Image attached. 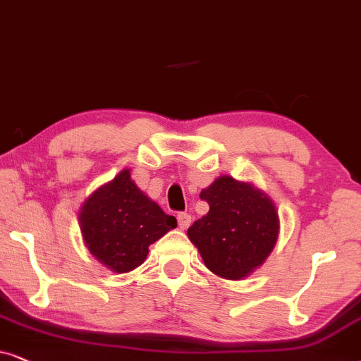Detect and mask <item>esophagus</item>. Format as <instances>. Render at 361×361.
Instances as JSON below:
<instances>
[{"instance_id":"34e87169","label":"esophagus","mask_w":361,"mask_h":361,"mask_svg":"<svg viewBox=\"0 0 361 361\" xmlns=\"http://www.w3.org/2000/svg\"><path fill=\"white\" fill-rule=\"evenodd\" d=\"M190 224H191V216L188 213L178 214V226H180V229H186Z\"/></svg>"}]
</instances>
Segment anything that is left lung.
<instances>
[{
	"instance_id": "left-lung-1",
	"label": "left lung",
	"mask_w": 361,
	"mask_h": 361,
	"mask_svg": "<svg viewBox=\"0 0 361 361\" xmlns=\"http://www.w3.org/2000/svg\"><path fill=\"white\" fill-rule=\"evenodd\" d=\"M208 214L188 229L204 266L216 276L241 281L262 266L279 236V214L272 200L251 183L219 176L200 195Z\"/></svg>"
}]
</instances>
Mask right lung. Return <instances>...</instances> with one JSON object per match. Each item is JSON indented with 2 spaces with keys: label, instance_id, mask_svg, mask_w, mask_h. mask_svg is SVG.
Returning <instances> with one entry per match:
<instances>
[{
  "label": "right lung",
  "instance_id": "add662e5",
  "mask_svg": "<svg viewBox=\"0 0 361 361\" xmlns=\"http://www.w3.org/2000/svg\"><path fill=\"white\" fill-rule=\"evenodd\" d=\"M79 224L90 254L123 274L145 261L148 246L176 228V218L138 190L130 170H122L84 201Z\"/></svg>",
  "mask_w": 361,
  "mask_h": 361
}]
</instances>
